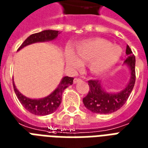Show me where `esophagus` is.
<instances>
[{
	"instance_id": "obj_1",
	"label": "esophagus",
	"mask_w": 148,
	"mask_h": 148,
	"mask_svg": "<svg viewBox=\"0 0 148 148\" xmlns=\"http://www.w3.org/2000/svg\"><path fill=\"white\" fill-rule=\"evenodd\" d=\"M81 80H82V79H79V78H75V79H74V80H73V83H77Z\"/></svg>"
}]
</instances>
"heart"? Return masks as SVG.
Masks as SVG:
<instances>
[{
	"instance_id": "obj_1",
	"label": "heart",
	"mask_w": 148,
	"mask_h": 148,
	"mask_svg": "<svg viewBox=\"0 0 148 148\" xmlns=\"http://www.w3.org/2000/svg\"><path fill=\"white\" fill-rule=\"evenodd\" d=\"M123 50L104 39L95 38L82 41L74 51L69 50L65 54V62L72 68H77L80 62H88V68L95 74L104 73L120 60Z\"/></svg>"
}]
</instances>
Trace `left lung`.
Instances as JSON below:
<instances>
[{"label": "left lung", "mask_w": 148, "mask_h": 148, "mask_svg": "<svg viewBox=\"0 0 148 148\" xmlns=\"http://www.w3.org/2000/svg\"><path fill=\"white\" fill-rule=\"evenodd\" d=\"M125 54H127V58L124 62V65L129 68L130 77L127 85L122 90L116 93L108 92L103 87L101 80L88 81L90 90L83 99V102L85 107L90 112L97 114H110L123 107L127 101L135 84L136 59L128 45L126 46Z\"/></svg>", "instance_id": "1"}]
</instances>
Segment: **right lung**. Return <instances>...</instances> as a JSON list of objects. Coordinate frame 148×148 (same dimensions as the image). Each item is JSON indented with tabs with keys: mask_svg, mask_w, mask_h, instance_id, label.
Segmentation results:
<instances>
[{
	"mask_svg": "<svg viewBox=\"0 0 148 148\" xmlns=\"http://www.w3.org/2000/svg\"><path fill=\"white\" fill-rule=\"evenodd\" d=\"M58 34H59L58 31L52 30V29L41 31L40 33L32 34L29 37H27L26 40L22 44L19 48L18 49V51L21 49H23V47L32 44L54 40L57 38ZM73 79H74L73 77L64 76L62 79L57 88L55 89L51 94H49L48 96L45 97L39 98V99H32L21 94L16 88L14 81H13V86H14V90H15L18 99L19 100L20 103L23 104V106L25 109L33 115H47L54 112L58 109V108L59 107L60 104L62 102L63 91L65 90V89L67 88L68 86L73 84Z\"/></svg>",
	"mask_w": 148,
	"mask_h": 148,
	"instance_id": "add662e5",
	"label": "right lung"
}]
</instances>
